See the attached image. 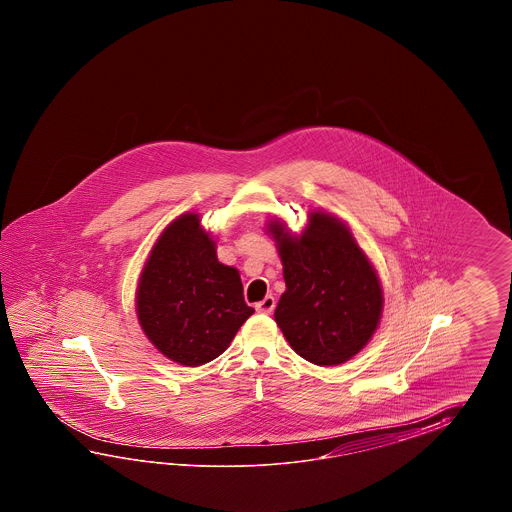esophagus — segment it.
Segmentation results:
<instances>
[{"label":"esophagus","instance_id":"34e87169","mask_svg":"<svg viewBox=\"0 0 512 512\" xmlns=\"http://www.w3.org/2000/svg\"><path fill=\"white\" fill-rule=\"evenodd\" d=\"M256 307V311L258 313H263V315H271L272 311H274V307H276V300H274V296H265L261 302L254 305Z\"/></svg>","mask_w":512,"mask_h":512}]
</instances>
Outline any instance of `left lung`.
I'll list each match as a JSON object with an SVG mask.
<instances>
[{
  "mask_svg": "<svg viewBox=\"0 0 512 512\" xmlns=\"http://www.w3.org/2000/svg\"><path fill=\"white\" fill-rule=\"evenodd\" d=\"M285 293L274 311L283 337L302 359L337 366L370 342L381 322L382 287L351 230L327 212H311L293 236L272 219Z\"/></svg>",
  "mask_w": 512,
  "mask_h": 512,
  "instance_id": "obj_1",
  "label": "left lung"
}]
</instances>
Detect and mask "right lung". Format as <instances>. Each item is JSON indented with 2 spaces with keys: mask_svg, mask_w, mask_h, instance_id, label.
<instances>
[{
  "mask_svg": "<svg viewBox=\"0 0 512 512\" xmlns=\"http://www.w3.org/2000/svg\"><path fill=\"white\" fill-rule=\"evenodd\" d=\"M252 313L240 272L219 263L199 216L174 219L153 245L137 287L139 324L153 346L196 368L229 348Z\"/></svg>",
  "mask_w": 512,
  "mask_h": 512,
  "instance_id": "obj_1",
  "label": "right lung"
}]
</instances>
